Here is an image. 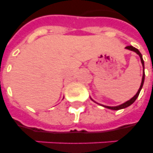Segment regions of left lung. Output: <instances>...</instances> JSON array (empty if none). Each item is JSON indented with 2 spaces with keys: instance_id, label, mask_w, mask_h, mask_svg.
<instances>
[{
  "instance_id": "8db88e82",
  "label": "left lung",
  "mask_w": 153,
  "mask_h": 153,
  "mask_svg": "<svg viewBox=\"0 0 153 153\" xmlns=\"http://www.w3.org/2000/svg\"><path fill=\"white\" fill-rule=\"evenodd\" d=\"M126 48L128 49V50H130V51H135L137 55H139V56H140V60H141V63H142L143 65V67H144V60H143L142 59V55L140 54V52L139 51H138V49H137L136 48H133V46H127ZM144 81H145V71H144V74H143V77H142V82H141V84H140V88H139V90H138L137 93L136 94V95L133 97V98H132L130 99V100L127 101L126 102H125V103H123V104L120 105H118V106H105V105H103V106L106 107V108H108V109H113V110H118V109H124V108H126V107L129 106L130 105H132L133 103V102H135L136 99L137 98V97L139 96V94H140V90H141V88H142L143 86V84H144Z\"/></svg>"
}]
</instances>
